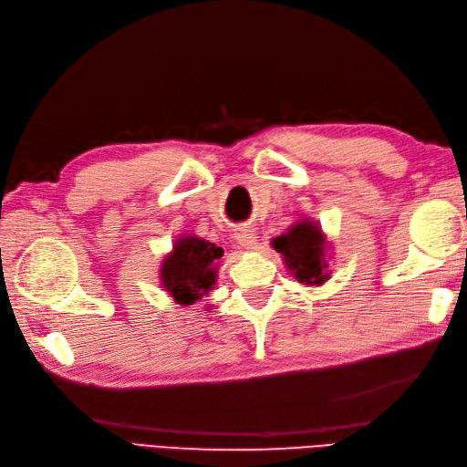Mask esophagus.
Listing matches in <instances>:
<instances>
[{
    "label": "esophagus",
    "mask_w": 467,
    "mask_h": 467,
    "mask_svg": "<svg viewBox=\"0 0 467 467\" xmlns=\"http://www.w3.org/2000/svg\"><path fill=\"white\" fill-rule=\"evenodd\" d=\"M234 239L237 242V245H242L244 249H253L257 245V234L251 228H237L234 232Z\"/></svg>",
    "instance_id": "esophagus-1"
}]
</instances>
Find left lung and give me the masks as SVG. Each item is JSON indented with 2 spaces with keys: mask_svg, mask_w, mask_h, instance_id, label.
<instances>
[{
  "mask_svg": "<svg viewBox=\"0 0 467 467\" xmlns=\"http://www.w3.org/2000/svg\"><path fill=\"white\" fill-rule=\"evenodd\" d=\"M275 251L282 255L286 271L306 286H321L331 278V244L312 218L296 220L290 228L271 239Z\"/></svg>",
  "mask_w": 467,
  "mask_h": 467,
  "instance_id": "8db88e82",
  "label": "left lung"
}]
</instances>
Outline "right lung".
<instances>
[{
    "label": "right lung",
    "instance_id": "add662e5",
    "mask_svg": "<svg viewBox=\"0 0 467 467\" xmlns=\"http://www.w3.org/2000/svg\"><path fill=\"white\" fill-rule=\"evenodd\" d=\"M223 249L192 234H182L160 265V285L181 306H192L214 290Z\"/></svg>",
    "mask_w": 467,
    "mask_h": 467
}]
</instances>
